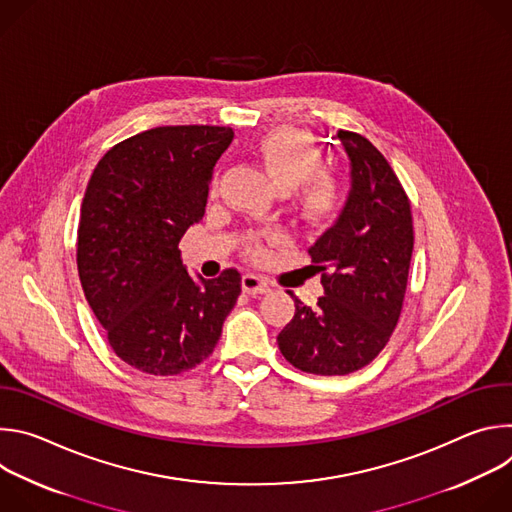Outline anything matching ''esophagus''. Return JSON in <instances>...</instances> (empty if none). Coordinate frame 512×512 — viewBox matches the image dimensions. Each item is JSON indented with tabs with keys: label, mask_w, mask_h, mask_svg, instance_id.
Wrapping results in <instances>:
<instances>
[{
	"label": "esophagus",
	"mask_w": 512,
	"mask_h": 512,
	"mask_svg": "<svg viewBox=\"0 0 512 512\" xmlns=\"http://www.w3.org/2000/svg\"><path fill=\"white\" fill-rule=\"evenodd\" d=\"M243 289L251 296H259V294H265V291H269V283L263 277L255 275V273H245L243 275Z\"/></svg>",
	"instance_id": "34e87169"
}]
</instances>
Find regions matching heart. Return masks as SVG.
<instances>
[{
    "mask_svg": "<svg viewBox=\"0 0 512 512\" xmlns=\"http://www.w3.org/2000/svg\"><path fill=\"white\" fill-rule=\"evenodd\" d=\"M253 156L279 190L300 184L298 206L308 221H328L340 208V184L336 176L320 170L322 152L310 135L289 127L275 129L253 145ZM253 253H261V247L253 245Z\"/></svg>",
    "mask_w": 512,
    "mask_h": 512,
    "instance_id": "1",
    "label": "heart"
}]
</instances>
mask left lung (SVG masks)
Listing matches in <instances>:
<instances>
[{
    "label": "left lung",
    "instance_id": "8db88e82",
    "mask_svg": "<svg viewBox=\"0 0 512 512\" xmlns=\"http://www.w3.org/2000/svg\"><path fill=\"white\" fill-rule=\"evenodd\" d=\"M350 160V192L336 223L308 249L322 273L324 296L279 332L285 360L312 375H348L389 342L405 298L413 253L409 198L375 145L338 129Z\"/></svg>",
    "mask_w": 512,
    "mask_h": 512
}]
</instances>
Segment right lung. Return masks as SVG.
Here are the masks:
<instances>
[{
    "instance_id": "add662e5",
    "label": "right lung",
    "mask_w": 512,
    "mask_h": 512,
    "mask_svg": "<svg viewBox=\"0 0 512 512\" xmlns=\"http://www.w3.org/2000/svg\"><path fill=\"white\" fill-rule=\"evenodd\" d=\"M231 127L168 125L137 133L97 164L81 206L77 265L115 354L148 375L208 358L241 294V273L196 279L180 239L204 216Z\"/></svg>"
}]
</instances>
